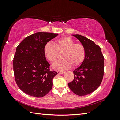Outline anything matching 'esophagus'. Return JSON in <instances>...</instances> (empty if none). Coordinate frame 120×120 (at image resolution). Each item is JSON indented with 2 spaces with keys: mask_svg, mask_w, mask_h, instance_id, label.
I'll return each mask as SVG.
<instances>
[{
  "mask_svg": "<svg viewBox=\"0 0 120 120\" xmlns=\"http://www.w3.org/2000/svg\"><path fill=\"white\" fill-rule=\"evenodd\" d=\"M57 73L59 74H63L64 72H63V71H58Z\"/></svg>",
  "mask_w": 120,
  "mask_h": 120,
  "instance_id": "obj_1",
  "label": "esophagus"
}]
</instances>
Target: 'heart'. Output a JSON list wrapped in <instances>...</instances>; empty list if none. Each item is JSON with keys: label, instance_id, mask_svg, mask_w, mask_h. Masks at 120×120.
<instances>
[{"label": "heart", "instance_id": "1", "mask_svg": "<svg viewBox=\"0 0 120 120\" xmlns=\"http://www.w3.org/2000/svg\"><path fill=\"white\" fill-rule=\"evenodd\" d=\"M63 52V60L53 65V68L57 70H64L70 68L73 65L76 67L80 65L85 59L86 49L83 45L76 43L70 37H63L58 39L54 44L48 42L44 48L46 58L53 63L58 58V52Z\"/></svg>", "mask_w": 120, "mask_h": 120}]
</instances>
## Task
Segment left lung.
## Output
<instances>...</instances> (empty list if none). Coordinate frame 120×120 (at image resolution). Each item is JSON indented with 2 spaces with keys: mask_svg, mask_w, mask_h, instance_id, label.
Segmentation results:
<instances>
[{
  "mask_svg": "<svg viewBox=\"0 0 120 120\" xmlns=\"http://www.w3.org/2000/svg\"><path fill=\"white\" fill-rule=\"evenodd\" d=\"M79 41L86 49V56L81 64L74 71V79L68 84L75 94L84 96L100 86L104 76V56L100 47L82 35L72 34Z\"/></svg>",
  "mask_w": 120,
  "mask_h": 120,
  "instance_id": "obj_1",
  "label": "left lung"
}]
</instances>
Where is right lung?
<instances>
[{
    "label": "right lung",
    "mask_w": 120,
    "mask_h": 120,
    "mask_svg": "<svg viewBox=\"0 0 120 120\" xmlns=\"http://www.w3.org/2000/svg\"><path fill=\"white\" fill-rule=\"evenodd\" d=\"M58 34L39 32L26 37L17 46L13 70L19 88L28 95L41 98L52 90L57 73L49 71L44 52L45 45Z\"/></svg>",
    "instance_id": "obj_1"
}]
</instances>
